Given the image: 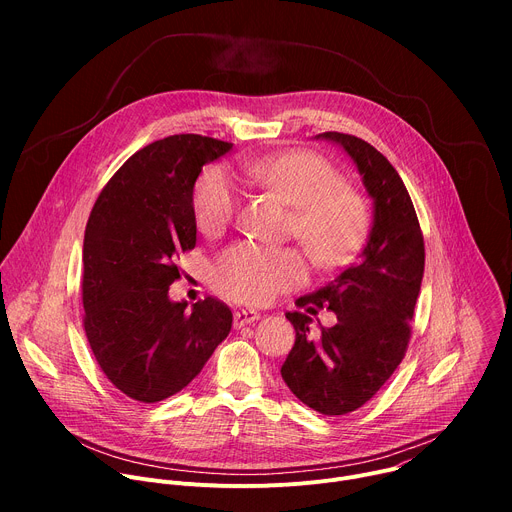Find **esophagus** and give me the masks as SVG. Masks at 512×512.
Instances as JSON below:
<instances>
[{
	"label": "esophagus",
	"instance_id": "obj_1",
	"mask_svg": "<svg viewBox=\"0 0 512 512\" xmlns=\"http://www.w3.org/2000/svg\"><path fill=\"white\" fill-rule=\"evenodd\" d=\"M259 318H261V314L255 312V310H237V312H235V326L241 328V326L251 324V322H255V320H259Z\"/></svg>",
	"mask_w": 512,
	"mask_h": 512
}]
</instances>
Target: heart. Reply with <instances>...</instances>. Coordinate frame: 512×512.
Wrapping results in <instances>:
<instances>
[{
	"label": "heart",
	"instance_id": "1",
	"mask_svg": "<svg viewBox=\"0 0 512 512\" xmlns=\"http://www.w3.org/2000/svg\"><path fill=\"white\" fill-rule=\"evenodd\" d=\"M243 178L271 190L294 206L291 235H296L320 269L348 263L369 231L364 200L342 184L340 172L310 152H283L245 158L239 162ZM239 186L225 168L206 170L194 188V218L206 235L221 233L235 214ZM214 285L225 296L263 304L279 291L296 287L306 277L300 251L237 243L223 251L214 265Z\"/></svg>",
	"mask_w": 512,
	"mask_h": 512
}]
</instances>
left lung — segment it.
<instances>
[{"label":"left lung","instance_id":"1","mask_svg":"<svg viewBox=\"0 0 512 512\" xmlns=\"http://www.w3.org/2000/svg\"><path fill=\"white\" fill-rule=\"evenodd\" d=\"M316 139L348 154L373 200V223L358 259L318 291L298 298L304 314H285L296 342L281 364V377L314 411L344 415L367 403L405 356L425 249L409 192L389 160L348 133L326 131ZM322 307L337 314V324L312 339L311 316Z\"/></svg>","mask_w":512,"mask_h":512}]
</instances>
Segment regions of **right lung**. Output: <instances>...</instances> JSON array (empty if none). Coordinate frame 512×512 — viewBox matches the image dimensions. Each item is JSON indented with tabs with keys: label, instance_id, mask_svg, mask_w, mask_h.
I'll list each match as a JSON object with an SVG mask.
<instances>
[{
	"label": "right lung",
	"instance_id": "add662e5",
	"mask_svg": "<svg viewBox=\"0 0 512 512\" xmlns=\"http://www.w3.org/2000/svg\"><path fill=\"white\" fill-rule=\"evenodd\" d=\"M233 143L170 135L133 154L97 198L83 243L85 332L99 367L127 397L182 391L233 326L214 298L174 302V259L196 245L194 184Z\"/></svg>",
	"mask_w": 512,
	"mask_h": 512
}]
</instances>
